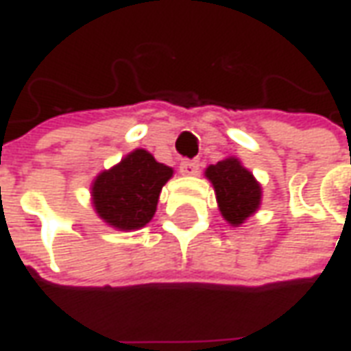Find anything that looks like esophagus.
I'll return each mask as SVG.
<instances>
[{
	"instance_id": "1",
	"label": "esophagus",
	"mask_w": 351,
	"mask_h": 351,
	"mask_svg": "<svg viewBox=\"0 0 351 351\" xmlns=\"http://www.w3.org/2000/svg\"><path fill=\"white\" fill-rule=\"evenodd\" d=\"M180 173L186 176H193L199 173V160H184L180 163Z\"/></svg>"
}]
</instances>
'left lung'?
<instances>
[{
  "mask_svg": "<svg viewBox=\"0 0 351 351\" xmlns=\"http://www.w3.org/2000/svg\"><path fill=\"white\" fill-rule=\"evenodd\" d=\"M205 176L213 182L221 216L239 228L261 205V186L237 158L206 167Z\"/></svg>",
  "mask_w": 351,
  "mask_h": 351,
  "instance_id": "obj_1",
  "label": "left lung"
}]
</instances>
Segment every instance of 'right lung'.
Listing matches in <instances>:
<instances>
[{
  "mask_svg": "<svg viewBox=\"0 0 351 351\" xmlns=\"http://www.w3.org/2000/svg\"><path fill=\"white\" fill-rule=\"evenodd\" d=\"M173 169L137 148L92 184V201L101 220L120 231L145 228L154 218L161 188Z\"/></svg>",
  "mask_w": 351,
  "mask_h": 351,
  "instance_id": "1",
  "label": "right lung"
}]
</instances>
